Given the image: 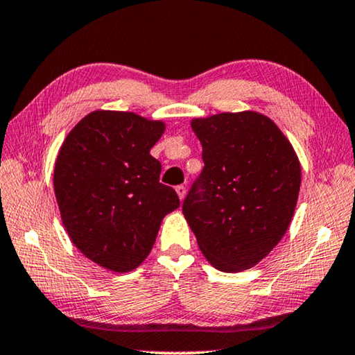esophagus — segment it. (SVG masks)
Segmentation results:
<instances>
[{
  "label": "esophagus",
  "mask_w": 355,
  "mask_h": 355,
  "mask_svg": "<svg viewBox=\"0 0 355 355\" xmlns=\"http://www.w3.org/2000/svg\"><path fill=\"white\" fill-rule=\"evenodd\" d=\"M176 192H178L179 198H181V200H184V197H186V187H184V186H178Z\"/></svg>",
  "instance_id": "obj_1"
}]
</instances>
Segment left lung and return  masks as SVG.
<instances>
[{"instance_id":"left-lung-1","label":"left lung","mask_w":355,"mask_h":355,"mask_svg":"<svg viewBox=\"0 0 355 355\" xmlns=\"http://www.w3.org/2000/svg\"><path fill=\"white\" fill-rule=\"evenodd\" d=\"M192 130L205 166L182 213L216 269H250L288 229L300 195V160L279 126L258 112L195 118Z\"/></svg>"}]
</instances>
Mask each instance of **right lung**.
Returning <instances> with one entry per match:
<instances>
[{
  "instance_id": "1",
  "label": "right lung",
  "mask_w": 355,
  "mask_h": 355,
  "mask_svg": "<svg viewBox=\"0 0 355 355\" xmlns=\"http://www.w3.org/2000/svg\"><path fill=\"white\" fill-rule=\"evenodd\" d=\"M165 123L132 112L96 110L69 132L54 166L60 218L86 258L114 272L136 269L150 253L163 218L179 207L160 182L150 148Z\"/></svg>"
}]
</instances>
